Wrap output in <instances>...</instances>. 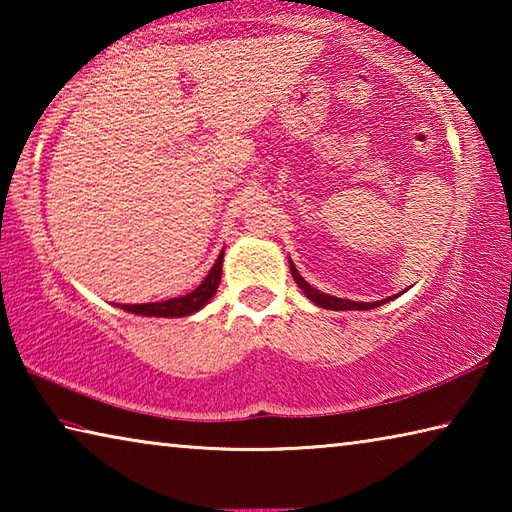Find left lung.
<instances>
[{
    "label": "left lung",
    "instance_id": "1",
    "mask_svg": "<svg viewBox=\"0 0 512 512\" xmlns=\"http://www.w3.org/2000/svg\"><path fill=\"white\" fill-rule=\"evenodd\" d=\"M291 275H293V280H296V284L298 287L305 291V296L314 302V305H318V307H323V309H332V311H348V309H357V311H361V309H372V307H379V305H384V302H388L391 298H386V300H379V302H352V300H343V298H334V296H327V293H320L318 289H314L311 287V284L305 280V277H302L300 273H298V268L293 266V262H291ZM395 298V296H393Z\"/></svg>",
    "mask_w": 512,
    "mask_h": 512
}]
</instances>
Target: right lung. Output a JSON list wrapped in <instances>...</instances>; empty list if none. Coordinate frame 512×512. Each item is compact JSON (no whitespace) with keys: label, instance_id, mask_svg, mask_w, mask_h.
<instances>
[{"label":"right lung","instance_id":"1","mask_svg":"<svg viewBox=\"0 0 512 512\" xmlns=\"http://www.w3.org/2000/svg\"><path fill=\"white\" fill-rule=\"evenodd\" d=\"M221 266H223V253L216 259L212 271L207 273L205 280L198 284V287L187 293V296L169 298L162 302H146V305H119L124 311H131V314H142V316H158V318H180L189 316L194 311L201 309L207 300H210L216 289H219L221 282Z\"/></svg>","mask_w":512,"mask_h":512}]
</instances>
